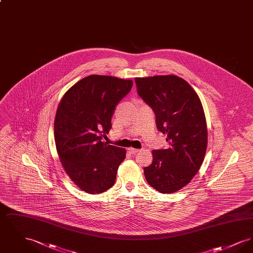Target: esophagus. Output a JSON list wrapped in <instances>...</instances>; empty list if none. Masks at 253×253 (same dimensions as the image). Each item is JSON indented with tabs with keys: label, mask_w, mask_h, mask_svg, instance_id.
<instances>
[{
	"label": "esophagus",
	"mask_w": 253,
	"mask_h": 253,
	"mask_svg": "<svg viewBox=\"0 0 253 253\" xmlns=\"http://www.w3.org/2000/svg\"><path fill=\"white\" fill-rule=\"evenodd\" d=\"M128 150H129V152H130L131 154H132V155H135V154H137V153L140 152L139 149H134V148H129Z\"/></svg>",
	"instance_id": "obj_1"
}]
</instances>
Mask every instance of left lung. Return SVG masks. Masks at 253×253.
<instances>
[{"label": "left lung", "mask_w": 253, "mask_h": 253, "mask_svg": "<svg viewBox=\"0 0 253 253\" xmlns=\"http://www.w3.org/2000/svg\"><path fill=\"white\" fill-rule=\"evenodd\" d=\"M134 82L169 142L168 149L153 151V162L144 168L146 180L159 193H175L190 183L204 160L208 130L201 100L191 85L174 75Z\"/></svg>", "instance_id": "obj_1"}]
</instances>
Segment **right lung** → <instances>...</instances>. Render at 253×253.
<instances>
[{"instance_id":"1","label":"right lung","mask_w":253,"mask_h":253,"mask_svg":"<svg viewBox=\"0 0 253 253\" xmlns=\"http://www.w3.org/2000/svg\"><path fill=\"white\" fill-rule=\"evenodd\" d=\"M132 87L131 80L91 75L60 100L54 122L57 151L65 172L84 192L104 193L116 181L126 151L103 138L112 128L115 109Z\"/></svg>"}]
</instances>
